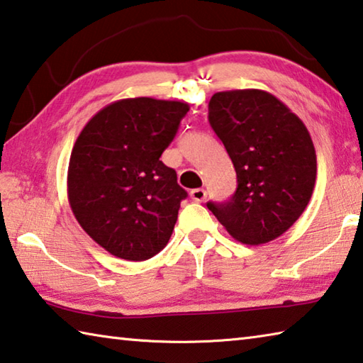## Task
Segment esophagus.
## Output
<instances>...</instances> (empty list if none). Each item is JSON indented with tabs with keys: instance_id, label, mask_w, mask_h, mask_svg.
I'll use <instances>...</instances> for the list:
<instances>
[{
	"instance_id": "34e87169",
	"label": "esophagus",
	"mask_w": 363,
	"mask_h": 363,
	"mask_svg": "<svg viewBox=\"0 0 363 363\" xmlns=\"http://www.w3.org/2000/svg\"><path fill=\"white\" fill-rule=\"evenodd\" d=\"M189 196H191V199L194 202H204L206 198H207V193H206L204 188H196V189H193L191 193H189Z\"/></svg>"
}]
</instances>
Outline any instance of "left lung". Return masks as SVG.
Segmentation results:
<instances>
[{"instance_id":"obj_1","label":"left lung","mask_w":363,"mask_h":363,"mask_svg":"<svg viewBox=\"0 0 363 363\" xmlns=\"http://www.w3.org/2000/svg\"><path fill=\"white\" fill-rule=\"evenodd\" d=\"M208 121L238 175V189L221 204L207 202L239 242L274 240L301 217L314 191L317 159L303 121L259 89L213 94Z\"/></svg>"}]
</instances>
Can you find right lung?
Segmentation results:
<instances>
[{
    "mask_svg": "<svg viewBox=\"0 0 363 363\" xmlns=\"http://www.w3.org/2000/svg\"><path fill=\"white\" fill-rule=\"evenodd\" d=\"M189 105L151 97L101 108L76 138L67 191L82 230L111 255L143 262L167 245L186 191L161 159Z\"/></svg>",
    "mask_w": 363,
    "mask_h": 363,
    "instance_id": "add662e5",
    "label": "right lung"
}]
</instances>
